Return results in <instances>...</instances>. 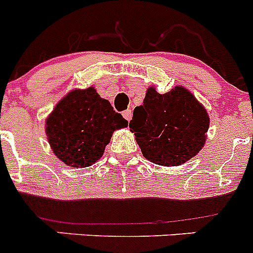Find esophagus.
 <instances>
[{
	"label": "esophagus",
	"mask_w": 253,
	"mask_h": 253,
	"mask_svg": "<svg viewBox=\"0 0 253 253\" xmlns=\"http://www.w3.org/2000/svg\"><path fill=\"white\" fill-rule=\"evenodd\" d=\"M123 116H124L125 119H126L129 122V120L131 119V110H129V109H128V110L123 111Z\"/></svg>",
	"instance_id": "obj_1"
}]
</instances>
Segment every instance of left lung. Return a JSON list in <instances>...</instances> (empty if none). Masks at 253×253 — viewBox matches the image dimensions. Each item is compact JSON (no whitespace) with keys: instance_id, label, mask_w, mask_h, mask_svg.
<instances>
[{"instance_id":"obj_1","label":"left lung","mask_w":253,"mask_h":253,"mask_svg":"<svg viewBox=\"0 0 253 253\" xmlns=\"http://www.w3.org/2000/svg\"><path fill=\"white\" fill-rule=\"evenodd\" d=\"M129 128L143 156L161 166H178L204 147L209 116L184 87L160 93L149 87L133 111Z\"/></svg>"}]
</instances>
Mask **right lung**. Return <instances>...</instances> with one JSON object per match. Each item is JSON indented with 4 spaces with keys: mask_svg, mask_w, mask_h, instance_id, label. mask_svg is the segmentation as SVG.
<instances>
[{
    "mask_svg": "<svg viewBox=\"0 0 253 253\" xmlns=\"http://www.w3.org/2000/svg\"><path fill=\"white\" fill-rule=\"evenodd\" d=\"M125 126L128 120L90 87L64 96L49 115L45 130L60 161L71 167H88L102 157L113 131Z\"/></svg>",
    "mask_w": 253,
    "mask_h": 253,
    "instance_id": "right-lung-1",
    "label": "right lung"
}]
</instances>
